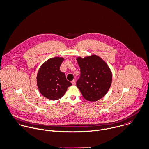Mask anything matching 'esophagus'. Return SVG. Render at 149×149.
Listing matches in <instances>:
<instances>
[{"label":"esophagus","mask_w":149,"mask_h":149,"mask_svg":"<svg viewBox=\"0 0 149 149\" xmlns=\"http://www.w3.org/2000/svg\"><path fill=\"white\" fill-rule=\"evenodd\" d=\"M72 85L74 86V85L76 84V80H73L72 81Z\"/></svg>","instance_id":"1"}]
</instances>
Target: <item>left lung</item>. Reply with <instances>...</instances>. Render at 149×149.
I'll return each mask as SVG.
<instances>
[{
	"label": "left lung",
	"mask_w": 149,
	"mask_h": 149,
	"mask_svg": "<svg viewBox=\"0 0 149 149\" xmlns=\"http://www.w3.org/2000/svg\"><path fill=\"white\" fill-rule=\"evenodd\" d=\"M81 74L76 86L84 98L96 102L102 98L109 91L112 81L111 71L99 56L91 55L77 58Z\"/></svg>",
	"instance_id": "obj_1"
}]
</instances>
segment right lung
I'll return each instance as SVG.
<instances>
[{
    "mask_svg": "<svg viewBox=\"0 0 149 149\" xmlns=\"http://www.w3.org/2000/svg\"><path fill=\"white\" fill-rule=\"evenodd\" d=\"M63 57H54L45 62L40 67L36 77L37 86L41 94L47 99L55 100L62 98L72 83L59 68Z\"/></svg>",
    "mask_w": 149,
    "mask_h": 149,
    "instance_id": "add662e5",
    "label": "right lung"
}]
</instances>
